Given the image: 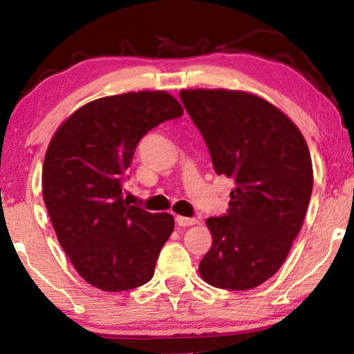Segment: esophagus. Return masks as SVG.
<instances>
[{"label":"esophagus","instance_id":"obj_1","mask_svg":"<svg viewBox=\"0 0 354 354\" xmlns=\"http://www.w3.org/2000/svg\"><path fill=\"white\" fill-rule=\"evenodd\" d=\"M176 223L179 226H192L196 223V218H190V217H183V215H178L176 217Z\"/></svg>","mask_w":354,"mask_h":354}]
</instances>
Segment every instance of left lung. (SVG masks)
Here are the masks:
<instances>
[{
  "label": "left lung",
  "instance_id": "obj_1",
  "mask_svg": "<svg viewBox=\"0 0 354 354\" xmlns=\"http://www.w3.org/2000/svg\"><path fill=\"white\" fill-rule=\"evenodd\" d=\"M179 98L215 173L236 183L226 214L206 220L212 247L200 274L218 289H253L279 270L301 230L314 183L308 145L278 107L256 95L195 88Z\"/></svg>",
  "mask_w": 354,
  "mask_h": 354
}]
</instances>
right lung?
<instances>
[{"mask_svg":"<svg viewBox=\"0 0 354 354\" xmlns=\"http://www.w3.org/2000/svg\"><path fill=\"white\" fill-rule=\"evenodd\" d=\"M183 112L167 92L115 95L82 106L51 139L41 173L45 206L88 284L122 292L153 278L175 220L131 206L122 189L142 137Z\"/></svg>","mask_w":354,"mask_h":354,"instance_id":"add662e5","label":"right lung"}]
</instances>
